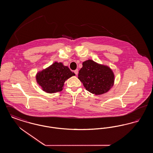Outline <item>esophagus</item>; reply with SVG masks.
<instances>
[{
	"instance_id": "esophagus-1",
	"label": "esophagus",
	"mask_w": 153,
	"mask_h": 153,
	"mask_svg": "<svg viewBox=\"0 0 153 153\" xmlns=\"http://www.w3.org/2000/svg\"><path fill=\"white\" fill-rule=\"evenodd\" d=\"M78 72H79L78 69H76V70L74 71V73H75L76 75L78 74Z\"/></svg>"
}]
</instances>
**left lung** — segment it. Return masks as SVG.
<instances>
[{
    "instance_id": "1",
    "label": "left lung",
    "mask_w": 153,
    "mask_h": 153,
    "mask_svg": "<svg viewBox=\"0 0 153 153\" xmlns=\"http://www.w3.org/2000/svg\"><path fill=\"white\" fill-rule=\"evenodd\" d=\"M78 79L87 91L95 95H102L113 85L114 74L109 67L89 59L82 63Z\"/></svg>"
}]
</instances>
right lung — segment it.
Here are the masks:
<instances>
[{
	"label": "right lung",
	"mask_w": 153,
	"mask_h": 153,
	"mask_svg": "<svg viewBox=\"0 0 153 153\" xmlns=\"http://www.w3.org/2000/svg\"><path fill=\"white\" fill-rule=\"evenodd\" d=\"M68 66L61 62H54L49 68L37 73V82L47 93H54L62 90L65 80L74 76Z\"/></svg>",
	"instance_id": "obj_1"
}]
</instances>
